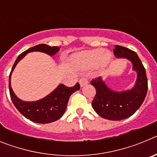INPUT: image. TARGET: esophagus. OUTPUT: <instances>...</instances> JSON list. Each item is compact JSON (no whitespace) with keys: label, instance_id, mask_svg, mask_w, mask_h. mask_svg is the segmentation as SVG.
I'll list each match as a JSON object with an SVG mask.
<instances>
[{"label":"esophagus","instance_id":"1","mask_svg":"<svg viewBox=\"0 0 157 157\" xmlns=\"http://www.w3.org/2000/svg\"><path fill=\"white\" fill-rule=\"evenodd\" d=\"M87 83H88V79H87L86 78H82L81 79L79 80V84L81 86L86 85Z\"/></svg>","mask_w":157,"mask_h":157}]
</instances>
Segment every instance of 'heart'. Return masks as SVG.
Masks as SVG:
<instances>
[{
    "label": "heart",
    "mask_w": 157,
    "mask_h": 157,
    "mask_svg": "<svg viewBox=\"0 0 157 157\" xmlns=\"http://www.w3.org/2000/svg\"><path fill=\"white\" fill-rule=\"evenodd\" d=\"M111 59L112 55L109 52H105L104 49L98 48L76 54L73 57V62L78 67L87 69L97 66H106Z\"/></svg>",
    "instance_id": "obj_1"
}]
</instances>
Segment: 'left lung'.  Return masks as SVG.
<instances>
[{"instance_id":"obj_1","label":"left lung","mask_w":157,"mask_h":157,"mask_svg":"<svg viewBox=\"0 0 157 157\" xmlns=\"http://www.w3.org/2000/svg\"><path fill=\"white\" fill-rule=\"evenodd\" d=\"M114 55L117 58H126L133 64L137 72L135 85L131 90L116 92L107 86L101 77L93 79L91 85L96 88L92 106L100 116L109 120H121L134 114L143 103L148 90L145 69L137 53L126 47L116 45Z\"/></svg>"}]
</instances>
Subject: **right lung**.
<instances>
[{"label": "right lung", "mask_w": 157, "mask_h": 157, "mask_svg": "<svg viewBox=\"0 0 157 157\" xmlns=\"http://www.w3.org/2000/svg\"><path fill=\"white\" fill-rule=\"evenodd\" d=\"M59 50V48L58 46L51 47L45 44H40L28 48L18 56L9 75V93L14 105L24 117L34 123H48L61 118L66 110L70 96L80 89L79 83L77 82L72 87H67L63 84H59L45 98L39 101L30 102L22 101L14 94L11 87V75L16 64L29 52H42L49 56H54Z\"/></svg>", "instance_id": "obj_1"}]
</instances>
